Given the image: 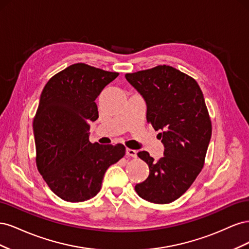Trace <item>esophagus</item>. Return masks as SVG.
I'll return each instance as SVG.
<instances>
[{"label":"esophagus","mask_w":249,"mask_h":249,"mask_svg":"<svg viewBox=\"0 0 249 249\" xmlns=\"http://www.w3.org/2000/svg\"><path fill=\"white\" fill-rule=\"evenodd\" d=\"M126 156L127 157H132V158H136L137 157V152L135 149H131V148H126Z\"/></svg>","instance_id":"obj_1"}]
</instances>
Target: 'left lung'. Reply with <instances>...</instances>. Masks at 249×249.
I'll list each match as a JSON object with an SVG mask.
<instances>
[{
    "instance_id": "8db88e82",
    "label": "left lung",
    "mask_w": 249,
    "mask_h": 249,
    "mask_svg": "<svg viewBox=\"0 0 249 249\" xmlns=\"http://www.w3.org/2000/svg\"><path fill=\"white\" fill-rule=\"evenodd\" d=\"M125 79L146 102L147 123L164 144L155 162L145 150L137 155L149 167L135 190L149 202L169 203L189 189L205 164L212 135L208 108L197 82L169 65L126 73Z\"/></svg>"
}]
</instances>
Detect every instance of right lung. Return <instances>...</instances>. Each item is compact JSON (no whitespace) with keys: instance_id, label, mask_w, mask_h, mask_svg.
<instances>
[{"instance_id":"1","label":"right lung","mask_w":249,"mask_h":249,"mask_svg":"<svg viewBox=\"0 0 249 249\" xmlns=\"http://www.w3.org/2000/svg\"><path fill=\"white\" fill-rule=\"evenodd\" d=\"M117 76L76 63L53 76L42 90L33 122L36 165L50 189L65 201L94 197L105 172L125 155L120 143L89 141V123L99 118L96 97Z\"/></svg>"}]
</instances>
